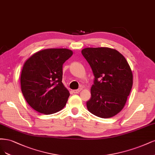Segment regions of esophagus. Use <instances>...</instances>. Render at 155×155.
I'll return each instance as SVG.
<instances>
[{"label": "esophagus", "mask_w": 155, "mask_h": 155, "mask_svg": "<svg viewBox=\"0 0 155 155\" xmlns=\"http://www.w3.org/2000/svg\"><path fill=\"white\" fill-rule=\"evenodd\" d=\"M81 91V89H74V90L73 91V92L74 93H78Z\"/></svg>", "instance_id": "34e87169"}]
</instances>
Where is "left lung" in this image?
<instances>
[{
  "label": "left lung",
  "mask_w": 155,
  "mask_h": 155,
  "mask_svg": "<svg viewBox=\"0 0 155 155\" xmlns=\"http://www.w3.org/2000/svg\"><path fill=\"white\" fill-rule=\"evenodd\" d=\"M94 76L88 111L97 117H114L124 108L133 86V73L126 59L116 49L87 48L82 50Z\"/></svg>",
  "instance_id": "left-lung-1"
}]
</instances>
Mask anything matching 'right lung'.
<instances>
[{
  "label": "right lung",
  "mask_w": 155,
  "mask_h": 155,
  "mask_svg": "<svg viewBox=\"0 0 155 155\" xmlns=\"http://www.w3.org/2000/svg\"><path fill=\"white\" fill-rule=\"evenodd\" d=\"M72 54L68 49H46L33 54L24 63L21 90L35 111L50 114L66 106L70 94L62 82V66Z\"/></svg>",
  "instance_id": "obj_1"
}]
</instances>
